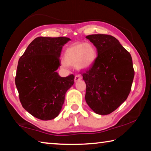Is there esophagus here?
Returning <instances> with one entry per match:
<instances>
[{"mask_svg":"<svg viewBox=\"0 0 151 151\" xmlns=\"http://www.w3.org/2000/svg\"><path fill=\"white\" fill-rule=\"evenodd\" d=\"M81 78H82V77H81V75H76L75 76V82H77L78 81L81 80Z\"/></svg>","mask_w":151,"mask_h":151,"instance_id":"esophagus-1","label":"esophagus"}]
</instances>
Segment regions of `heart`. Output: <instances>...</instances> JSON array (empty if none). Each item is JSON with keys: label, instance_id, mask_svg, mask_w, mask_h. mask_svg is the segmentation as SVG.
<instances>
[{"label": "heart", "instance_id": "obj_1", "mask_svg": "<svg viewBox=\"0 0 151 151\" xmlns=\"http://www.w3.org/2000/svg\"><path fill=\"white\" fill-rule=\"evenodd\" d=\"M96 57V50L93 45L76 43L66 48L64 54L65 62H62V65L65 67L76 66L79 70H86L93 66Z\"/></svg>", "mask_w": 151, "mask_h": 151}]
</instances>
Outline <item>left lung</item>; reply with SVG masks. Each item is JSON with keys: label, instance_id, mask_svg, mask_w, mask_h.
<instances>
[{"label": "left lung", "instance_id": "obj_1", "mask_svg": "<svg viewBox=\"0 0 151 151\" xmlns=\"http://www.w3.org/2000/svg\"><path fill=\"white\" fill-rule=\"evenodd\" d=\"M98 56L90 69L83 73L85 100L96 114H109L126 101L134 71L131 55L116 38L108 35L86 36Z\"/></svg>", "mask_w": 151, "mask_h": 151}]
</instances>
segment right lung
Returning <instances> with one entry per match:
<instances>
[{
  "label": "right lung",
  "mask_w": 151,
  "mask_h": 151,
  "mask_svg": "<svg viewBox=\"0 0 151 151\" xmlns=\"http://www.w3.org/2000/svg\"><path fill=\"white\" fill-rule=\"evenodd\" d=\"M67 37L36 38L18 63L15 84L23 108L36 118L48 121L59 114L65 94L75 76L61 77L56 70Z\"/></svg>",
  "instance_id": "add662e5"
}]
</instances>
